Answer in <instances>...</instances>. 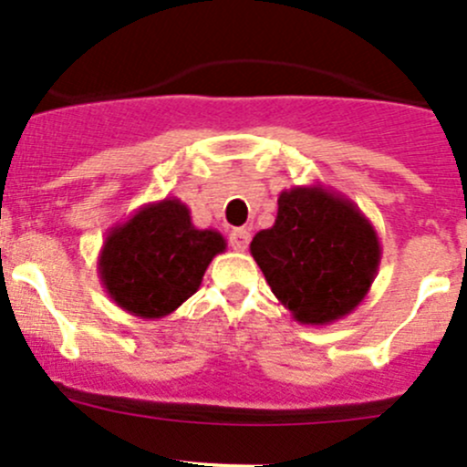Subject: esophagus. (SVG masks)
Returning a JSON list of instances; mask_svg holds the SVG:
<instances>
[{
	"label": "esophagus",
	"instance_id": "34e87169",
	"mask_svg": "<svg viewBox=\"0 0 467 467\" xmlns=\"http://www.w3.org/2000/svg\"><path fill=\"white\" fill-rule=\"evenodd\" d=\"M250 244V233L246 228H234L233 233H230V246L233 250H246Z\"/></svg>",
	"mask_w": 467,
	"mask_h": 467
}]
</instances>
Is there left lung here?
Listing matches in <instances>:
<instances>
[{
    "instance_id": "obj_1",
    "label": "left lung",
    "mask_w": 467,
    "mask_h": 467,
    "mask_svg": "<svg viewBox=\"0 0 467 467\" xmlns=\"http://www.w3.org/2000/svg\"><path fill=\"white\" fill-rule=\"evenodd\" d=\"M250 254L293 320L327 327L367 297L382 248L362 210L317 183L279 194L275 223L254 234Z\"/></svg>"
}]
</instances>
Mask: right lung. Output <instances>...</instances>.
<instances>
[{"instance_id": "add662e5", "label": "right lung", "mask_w": 467, "mask_h": 467, "mask_svg": "<svg viewBox=\"0 0 467 467\" xmlns=\"http://www.w3.org/2000/svg\"><path fill=\"white\" fill-rule=\"evenodd\" d=\"M223 250L219 230H199L188 205L168 196L140 205L107 233L98 275L122 311L161 320L199 291L205 268Z\"/></svg>"}]
</instances>
